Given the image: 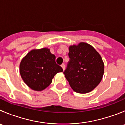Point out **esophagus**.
<instances>
[{"mask_svg":"<svg viewBox=\"0 0 125 125\" xmlns=\"http://www.w3.org/2000/svg\"><path fill=\"white\" fill-rule=\"evenodd\" d=\"M61 66H62V68H63V70H65V64H62V65H61Z\"/></svg>","mask_w":125,"mask_h":125,"instance_id":"esophagus-1","label":"esophagus"}]
</instances>
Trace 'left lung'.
Returning a JSON list of instances; mask_svg holds the SVG:
<instances>
[{
	"mask_svg": "<svg viewBox=\"0 0 125 125\" xmlns=\"http://www.w3.org/2000/svg\"><path fill=\"white\" fill-rule=\"evenodd\" d=\"M68 62L63 72L74 91L89 93L100 83L104 73V63L97 51L86 43L69 47Z\"/></svg>",
	"mask_w": 125,
	"mask_h": 125,
	"instance_id": "left-lung-1",
	"label": "left lung"
}]
</instances>
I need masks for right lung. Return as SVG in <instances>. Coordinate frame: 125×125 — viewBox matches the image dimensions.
<instances>
[{"mask_svg":"<svg viewBox=\"0 0 125 125\" xmlns=\"http://www.w3.org/2000/svg\"><path fill=\"white\" fill-rule=\"evenodd\" d=\"M19 70L25 83L35 91L45 89L55 74L63 71L55 63V55L46 48L30 51L21 61Z\"/></svg>","mask_w":125,"mask_h":125,"instance_id":"1","label":"right lung"}]
</instances>
